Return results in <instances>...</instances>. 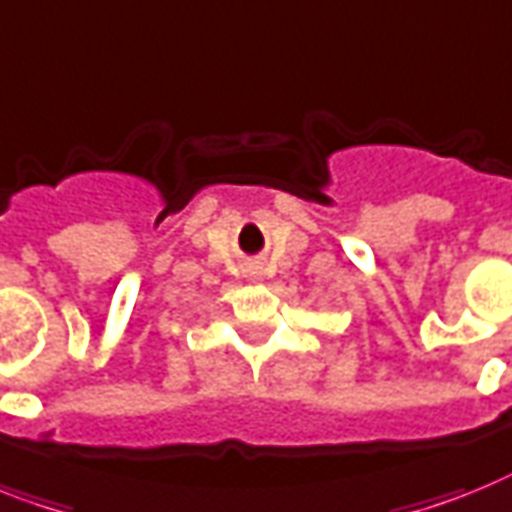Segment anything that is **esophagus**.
Here are the masks:
<instances>
[{"label": "esophagus", "mask_w": 512, "mask_h": 512, "mask_svg": "<svg viewBox=\"0 0 512 512\" xmlns=\"http://www.w3.org/2000/svg\"><path fill=\"white\" fill-rule=\"evenodd\" d=\"M249 276H252V278H263V268H260V265H252V270H249Z\"/></svg>", "instance_id": "1"}]
</instances>
